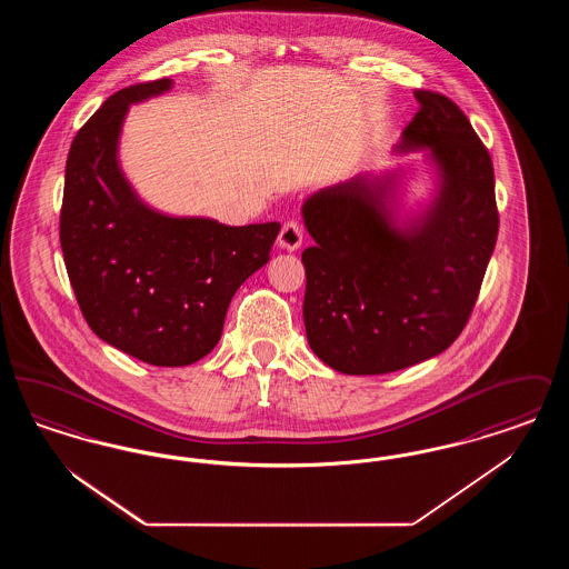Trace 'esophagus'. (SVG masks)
<instances>
[{
  "label": "esophagus",
  "mask_w": 569,
  "mask_h": 569,
  "mask_svg": "<svg viewBox=\"0 0 569 569\" xmlns=\"http://www.w3.org/2000/svg\"><path fill=\"white\" fill-rule=\"evenodd\" d=\"M277 243H279V247H283V249H290V251H295V249L302 244V226L298 223L297 219H288L281 226Z\"/></svg>",
  "instance_id": "obj_1"
}]
</instances>
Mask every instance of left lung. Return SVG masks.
<instances>
[{"mask_svg": "<svg viewBox=\"0 0 569 569\" xmlns=\"http://www.w3.org/2000/svg\"><path fill=\"white\" fill-rule=\"evenodd\" d=\"M401 149H431L441 191L431 213L397 230L365 179L318 191L302 217V318L335 371L381 376L448 350L473 311L497 243L495 172L485 142L443 93L418 89ZM383 190V188H381Z\"/></svg>", "mask_w": 569, "mask_h": 569, "instance_id": "left-lung-1", "label": "left lung"}]
</instances>
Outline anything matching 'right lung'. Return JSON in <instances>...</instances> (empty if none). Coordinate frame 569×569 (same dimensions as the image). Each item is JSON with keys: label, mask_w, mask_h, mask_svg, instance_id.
<instances>
[{"label": "right lung", "mask_w": 569, "mask_h": 569, "mask_svg": "<svg viewBox=\"0 0 569 569\" xmlns=\"http://www.w3.org/2000/svg\"><path fill=\"white\" fill-rule=\"evenodd\" d=\"M170 84L112 93L77 132L59 241L82 318L102 341L156 367H186L216 348L230 300L269 262L281 226L177 219L136 198L117 166L121 121L132 102Z\"/></svg>", "instance_id": "right-lung-1"}]
</instances>
